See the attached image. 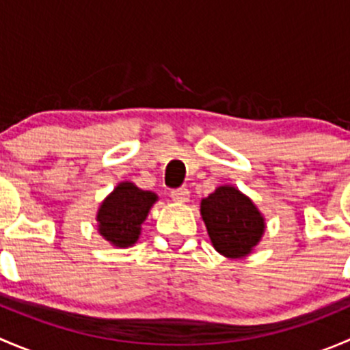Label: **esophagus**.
I'll return each instance as SVG.
<instances>
[{
    "label": "esophagus",
    "instance_id": "34e87169",
    "mask_svg": "<svg viewBox=\"0 0 350 350\" xmlns=\"http://www.w3.org/2000/svg\"><path fill=\"white\" fill-rule=\"evenodd\" d=\"M171 198L174 201H178V203H186V201L189 200V191L188 188H185V186H181V188L178 189H172L171 191Z\"/></svg>",
    "mask_w": 350,
    "mask_h": 350
}]
</instances>
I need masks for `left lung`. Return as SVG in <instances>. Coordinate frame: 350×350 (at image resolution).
I'll return each instance as SVG.
<instances>
[{"instance_id": "1", "label": "left lung", "mask_w": 350, "mask_h": 350, "mask_svg": "<svg viewBox=\"0 0 350 350\" xmlns=\"http://www.w3.org/2000/svg\"><path fill=\"white\" fill-rule=\"evenodd\" d=\"M201 217L215 249L232 259L247 256L262 237V215L234 186H220L204 198Z\"/></svg>"}]
</instances>
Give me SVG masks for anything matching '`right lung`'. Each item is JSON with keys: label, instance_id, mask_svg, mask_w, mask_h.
<instances>
[{"label": "right lung", "instance_id": "right-lung-1", "mask_svg": "<svg viewBox=\"0 0 350 350\" xmlns=\"http://www.w3.org/2000/svg\"><path fill=\"white\" fill-rule=\"evenodd\" d=\"M157 196L137 188L133 183H120L98 211L100 234L116 247H129L140 235V225L146 220Z\"/></svg>", "mask_w": 350, "mask_h": 350}]
</instances>
